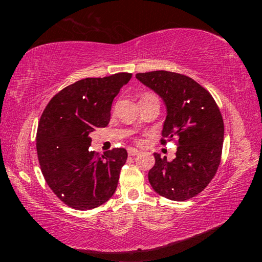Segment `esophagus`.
<instances>
[{
    "instance_id": "1",
    "label": "esophagus",
    "mask_w": 262,
    "mask_h": 262,
    "mask_svg": "<svg viewBox=\"0 0 262 262\" xmlns=\"http://www.w3.org/2000/svg\"><path fill=\"white\" fill-rule=\"evenodd\" d=\"M139 154H140V150H137L135 148L128 149V155H129V156H135V155H139Z\"/></svg>"
}]
</instances>
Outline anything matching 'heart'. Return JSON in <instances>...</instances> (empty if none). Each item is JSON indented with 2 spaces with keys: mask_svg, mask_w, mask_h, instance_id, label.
Returning <instances> with one entry per match:
<instances>
[{
  "mask_svg": "<svg viewBox=\"0 0 262 262\" xmlns=\"http://www.w3.org/2000/svg\"><path fill=\"white\" fill-rule=\"evenodd\" d=\"M145 96H149V95H145Z\"/></svg>",
  "mask_w": 262,
  "mask_h": 262,
  "instance_id": "b5f03b06",
  "label": "heart"
}]
</instances>
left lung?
<instances>
[{
  "label": "left lung",
  "instance_id": "1",
  "mask_svg": "<svg viewBox=\"0 0 262 262\" xmlns=\"http://www.w3.org/2000/svg\"><path fill=\"white\" fill-rule=\"evenodd\" d=\"M136 78L166 107L162 143L172 139L178 143L171 162L154 152L149 183L168 200H188L207 187L220 165L224 123L219 106L205 88L185 75L156 70L136 74Z\"/></svg>",
  "mask_w": 262,
  "mask_h": 262
}]
</instances>
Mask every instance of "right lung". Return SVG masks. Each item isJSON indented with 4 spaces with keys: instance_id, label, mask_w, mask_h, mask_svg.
I'll use <instances>...</instances> for the list:
<instances>
[{
    "instance_id": "right-lung-1",
    "label": "right lung",
    "mask_w": 262,
    "mask_h": 262,
    "mask_svg": "<svg viewBox=\"0 0 262 262\" xmlns=\"http://www.w3.org/2000/svg\"><path fill=\"white\" fill-rule=\"evenodd\" d=\"M132 74L84 78L51 99L37 130V152L47 185L61 201L77 210L105 203L117 189L127 161L123 148L104 155L90 151V134L106 127L113 99Z\"/></svg>"
}]
</instances>
